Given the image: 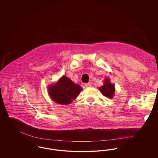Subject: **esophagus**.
I'll return each mask as SVG.
<instances>
[{
	"mask_svg": "<svg viewBox=\"0 0 158 158\" xmlns=\"http://www.w3.org/2000/svg\"><path fill=\"white\" fill-rule=\"evenodd\" d=\"M90 86H91V84H90V83H87L85 84V88H89V87H90Z\"/></svg>",
	"mask_w": 158,
	"mask_h": 158,
	"instance_id": "34e87169",
	"label": "esophagus"
}]
</instances>
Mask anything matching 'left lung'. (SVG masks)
I'll return each mask as SVG.
<instances>
[{
  "label": "left lung",
  "mask_w": 158,
  "mask_h": 158,
  "mask_svg": "<svg viewBox=\"0 0 158 158\" xmlns=\"http://www.w3.org/2000/svg\"><path fill=\"white\" fill-rule=\"evenodd\" d=\"M99 90L106 97L113 98L114 96L115 88L114 84L110 82V79L108 77H106L104 81V85L98 88Z\"/></svg>",
  "instance_id": "8db88e82"
}]
</instances>
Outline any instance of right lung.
Segmentation results:
<instances>
[{
    "instance_id": "1",
    "label": "right lung",
    "mask_w": 158,
    "mask_h": 158,
    "mask_svg": "<svg viewBox=\"0 0 158 158\" xmlns=\"http://www.w3.org/2000/svg\"><path fill=\"white\" fill-rule=\"evenodd\" d=\"M82 90L81 86L66 76H61L57 82L48 86V94L50 98L54 102L61 105L72 103Z\"/></svg>"
}]
</instances>
